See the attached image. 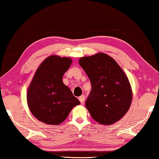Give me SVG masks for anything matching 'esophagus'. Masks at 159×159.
I'll return each instance as SVG.
<instances>
[{
  "instance_id": "1",
  "label": "esophagus",
  "mask_w": 159,
  "mask_h": 159,
  "mask_svg": "<svg viewBox=\"0 0 159 159\" xmlns=\"http://www.w3.org/2000/svg\"><path fill=\"white\" fill-rule=\"evenodd\" d=\"M79 101L80 102V103L83 104V102L85 101V96L84 95H81L80 97H79Z\"/></svg>"
}]
</instances>
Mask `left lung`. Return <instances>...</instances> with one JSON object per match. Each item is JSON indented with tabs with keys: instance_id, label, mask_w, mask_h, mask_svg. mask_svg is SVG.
Returning a JSON list of instances; mask_svg holds the SVG:
<instances>
[{
	"instance_id": "8db88e82",
	"label": "left lung",
	"mask_w": 159,
	"mask_h": 159,
	"mask_svg": "<svg viewBox=\"0 0 159 159\" xmlns=\"http://www.w3.org/2000/svg\"><path fill=\"white\" fill-rule=\"evenodd\" d=\"M92 89L85 102L91 116L102 125H112L130 109L133 92L126 74L109 55L98 52L79 59Z\"/></svg>"
}]
</instances>
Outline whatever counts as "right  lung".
<instances>
[{
    "label": "right lung",
    "mask_w": 159,
    "mask_h": 159,
    "mask_svg": "<svg viewBox=\"0 0 159 159\" xmlns=\"http://www.w3.org/2000/svg\"><path fill=\"white\" fill-rule=\"evenodd\" d=\"M71 58L50 55L35 72L26 94L29 109L38 120L48 125H60L80 102L64 84L62 77Z\"/></svg>",
    "instance_id": "obj_1"
}]
</instances>
